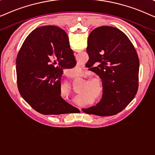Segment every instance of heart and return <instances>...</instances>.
Segmentation results:
<instances>
[{"label": "heart", "mask_w": 155, "mask_h": 155, "mask_svg": "<svg viewBox=\"0 0 155 155\" xmlns=\"http://www.w3.org/2000/svg\"><path fill=\"white\" fill-rule=\"evenodd\" d=\"M90 87L92 89H98L99 90V92H98V95H97V99H101V83L98 80H92V81H91L90 82Z\"/></svg>", "instance_id": "obj_1"}]
</instances>
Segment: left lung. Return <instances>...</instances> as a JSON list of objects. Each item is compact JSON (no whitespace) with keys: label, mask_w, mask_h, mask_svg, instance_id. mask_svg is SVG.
I'll use <instances>...</instances> for the list:
<instances>
[{"label":"left lung","mask_w":155,"mask_h":155,"mask_svg":"<svg viewBox=\"0 0 155 155\" xmlns=\"http://www.w3.org/2000/svg\"><path fill=\"white\" fill-rule=\"evenodd\" d=\"M87 67L100 78L103 94L96 106L84 113L109 116L123 111L138 89L139 58L128 37L114 27L101 26L90 34Z\"/></svg>","instance_id":"obj_1"}]
</instances>
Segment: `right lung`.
Returning a JSON list of instances; mask_svg holds the SVG:
<instances>
[{
  "label": "right lung",
  "instance_id": "add662e5",
  "mask_svg": "<svg viewBox=\"0 0 155 155\" xmlns=\"http://www.w3.org/2000/svg\"><path fill=\"white\" fill-rule=\"evenodd\" d=\"M16 64L19 92L35 111L45 115L75 111L61 96L63 70L76 65L64 30L53 25L34 29L19 51Z\"/></svg>",
  "mask_w": 155,
  "mask_h": 155
}]
</instances>
